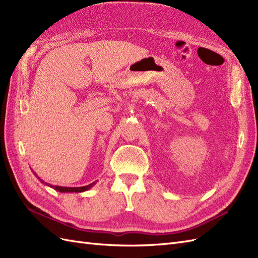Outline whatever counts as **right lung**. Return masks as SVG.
<instances>
[{
    "label": "right lung",
    "mask_w": 258,
    "mask_h": 258,
    "mask_svg": "<svg viewBox=\"0 0 258 258\" xmlns=\"http://www.w3.org/2000/svg\"><path fill=\"white\" fill-rule=\"evenodd\" d=\"M32 172H33V174L38 178V181H40L42 184H44V185H46V186H48V187H51V188H53L54 190H57V191H59V192H83V191H86V190H89V189L91 188V187L95 186V184L97 183V181H96V182H93V183H91V184H89V185L81 186V187H67V186L51 185V184H49V183H47V182H44L41 177H38L37 174L34 172L33 170H32Z\"/></svg>",
    "instance_id": "1"
}]
</instances>
